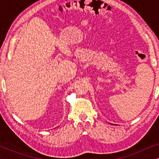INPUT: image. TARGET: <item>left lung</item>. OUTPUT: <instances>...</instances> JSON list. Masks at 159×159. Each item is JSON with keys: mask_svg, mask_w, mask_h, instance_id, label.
Wrapping results in <instances>:
<instances>
[{"mask_svg": "<svg viewBox=\"0 0 159 159\" xmlns=\"http://www.w3.org/2000/svg\"><path fill=\"white\" fill-rule=\"evenodd\" d=\"M111 125H114V124H111Z\"/></svg>", "mask_w": 159, "mask_h": 159, "instance_id": "left-lung-1", "label": "left lung"}]
</instances>
